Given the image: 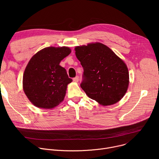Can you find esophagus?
I'll return each mask as SVG.
<instances>
[{"label": "esophagus", "instance_id": "1", "mask_svg": "<svg viewBox=\"0 0 159 159\" xmlns=\"http://www.w3.org/2000/svg\"><path fill=\"white\" fill-rule=\"evenodd\" d=\"M73 80L74 82H79V77L76 76L75 78L73 79Z\"/></svg>", "mask_w": 159, "mask_h": 159}]
</instances>
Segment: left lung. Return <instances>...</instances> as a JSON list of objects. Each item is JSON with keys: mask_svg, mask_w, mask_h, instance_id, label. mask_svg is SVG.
<instances>
[{"mask_svg": "<svg viewBox=\"0 0 159 159\" xmlns=\"http://www.w3.org/2000/svg\"><path fill=\"white\" fill-rule=\"evenodd\" d=\"M75 50L84 69L80 87L86 95L102 106L121 100L129 85V72L124 61L102 43L77 46Z\"/></svg>", "mask_w": 159, "mask_h": 159, "instance_id": "1", "label": "left lung"}]
</instances>
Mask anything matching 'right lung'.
Returning a JSON list of instances; mask_svg holds the SVG:
<instances>
[{
  "label": "right lung",
  "mask_w": 159,
  "mask_h": 159,
  "mask_svg": "<svg viewBox=\"0 0 159 159\" xmlns=\"http://www.w3.org/2000/svg\"><path fill=\"white\" fill-rule=\"evenodd\" d=\"M70 53L68 47H48L31 57L23 75V89L33 105L51 109L63 101L72 79L59 64Z\"/></svg>",
  "instance_id": "right-lung-1"
}]
</instances>
